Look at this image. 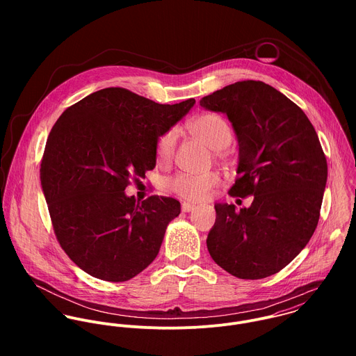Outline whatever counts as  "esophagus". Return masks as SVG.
Masks as SVG:
<instances>
[{
	"label": "esophagus",
	"instance_id": "esophagus-1",
	"mask_svg": "<svg viewBox=\"0 0 356 356\" xmlns=\"http://www.w3.org/2000/svg\"><path fill=\"white\" fill-rule=\"evenodd\" d=\"M181 208H182L184 212H191V211H193L196 208V205L192 203H182Z\"/></svg>",
	"mask_w": 356,
	"mask_h": 356
}]
</instances>
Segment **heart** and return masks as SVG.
<instances>
[{"label": "heart", "instance_id": "obj_1", "mask_svg": "<svg viewBox=\"0 0 356 356\" xmlns=\"http://www.w3.org/2000/svg\"><path fill=\"white\" fill-rule=\"evenodd\" d=\"M189 131L212 151H223L232 143V130L229 123L216 113H203L192 119L188 124ZM178 133L171 129L161 134L156 143V159L160 164L172 160L177 149ZM219 184V175L215 172L192 174L179 172L167 182L168 189L186 200H202L209 191Z\"/></svg>", "mask_w": 356, "mask_h": 356}]
</instances>
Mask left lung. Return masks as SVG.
Wrapping results in <instances>:
<instances>
[{"label": "left lung", "instance_id": "obj_1", "mask_svg": "<svg viewBox=\"0 0 356 356\" xmlns=\"http://www.w3.org/2000/svg\"><path fill=\"white\" fill-rule=\"evenodd\" d=\"M226 113L238 141L229 195L254 196L250 208L215 204L207 248L213 261L241 280H260L288 266L314 234L327 163L305 112L260 81H241L200 100Z\"/></svg>", "mask_w": 356, "mask_h": 356}]
</instances>
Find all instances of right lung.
<instances>
[{"label":"right lung","mask_w":356,"mask_h":356,"mask_svg":"<svg viewBox=\"0 0 356 356\" xmlns=\"http://www.w3.org/2000/svg\"><path fill=\"white\" fill-rule=\"evenodd\" d=\"M196 100L157 104L122 88L95 92L51 127L40 178L56 237L70 259L99 280L124 282L159 254L175 199L127 196L130 179L156 165V143Z\"/></svg>","instance_id":"1"}]
</instances>
